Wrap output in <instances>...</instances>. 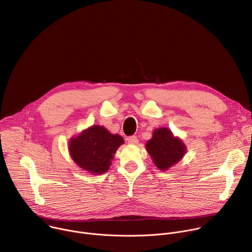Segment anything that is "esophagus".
Returning <instances> with one entry per match:
<instances>
[{
	"instance_id": "obj_1",
	"label": "esophagus",
	"mask_w": 252,
	"mask_h": 252,
	"mask_svg": "<svg viewBox=\"0 0 252 252\" xmlns=\"http://www.w3.org/2000/svg\"><path fill=\"white\" fill-rule=\"evenodd\" d=\"M126 140H127L128 143H130V145H136V143L138 142V138H137V136H135V135L128 136V137L126 138Z\"/></svg>"
}]
</instances>
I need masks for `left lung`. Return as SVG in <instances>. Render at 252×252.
I'll use <instances>...</instances> for the list:
<instances>
[{
	"label": "left lung",
	"instance_id": "1",
	"mask_svg": "<svg viewBox=\"0 0 252 252\" xmlns=\"http://www.w3.org/2000/svg\"><path fill=\"white\" fill-rule=\"evenodd\" d=\"M147 150L155 164L161 170H165L181 159L185 153L184 142L173 137L168 128H158L154 131V136L147 142Z\"/></svg>",
	"mask_w": 252,
	"mask_h": 252
}]
</instances>
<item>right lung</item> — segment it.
<instances>
[{
  "mask_svg": "<svg viewBox=\"0 0 252 252\" xmlns=\"http://www.w3.org/2000/svg\"><path fill=\"white\" fill-rule=\"evenodd\" d=\"M124 143L119 134H112L103 126H94L69 142V153L75 162L91 173H103L109 169L113 156Z\"/></svg>",
  "mask_w": 252,
  "mask_h": 252,
  "instance_id": "add662e5",
  "label": "right lung"
}]
</instances>
